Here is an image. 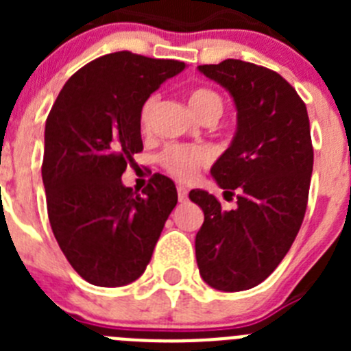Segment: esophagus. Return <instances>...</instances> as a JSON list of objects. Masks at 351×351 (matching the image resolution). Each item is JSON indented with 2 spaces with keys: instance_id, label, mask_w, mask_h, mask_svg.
Wrapping results in <instances>:
<instances>
[{
  "instance_id": "esophagus-1",
  "label": "esophagus",
  "mask_w": 351,
  "mask_h": 351,
  "mask_svg": "<svg viewBox=\"0 0 351 351\" xmlns=\"http://www.w3.org/2000/svg\"><path fill=\"white\" fill-rule=\"evenodd\" d=\"M178 198L179 202H186L188 200V190H186L184 186H178Z\"/></svg>"
}]
</instances>
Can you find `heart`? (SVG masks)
Returning a JSON list of instances; mask_svg holds the SVG:
<instances>
[{"instance_id":"obj_1","label":"heart","mask_w":351,"mask_h":351,"mask_svg":"<svg viewBox=\"0 0 351 351\" xmlns=\"http://www.w3.org/2000/svg\"><path fill=\"white\" fill-rule=\"evenodd\" d=\"M156 96H149L141 108V125L147 128L156 107ZM190 107L202 121H216L223 112V98L209 88H195L188 95ZM209 153L204 147H186V145H167L160 154L163 169L179 181H190L200 167L207 165Z\"/></svg>"}]
</instances>
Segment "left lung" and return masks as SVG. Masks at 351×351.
Wrapping results in <instances>:
<instances>
[{"instance_id": "8db88e82", "label": "left lung", "mask_w": 351, "mask_h": 351, "mask_svg": "<svg viewBox=\"0 0 351 351\" xmlns=\"http://www.w3.org/2000/svg\"><path fill=\"white\" fill-rule=\"evenodd\" d=\"M237 107V132L210 169L237 207L191 190L204 210L195 239L202 280L221 291L250 290L272 274L295 241L308 207L313 144L306 104L276 71L241 60L200 64Z\"/></svg>"}]
</instances>
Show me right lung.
<instances>
[{"instance_id": "1", "label": "right lung", "mask_w": 351, "mask_h": 351, "mask_svg": "<svg viewBox=\"0 0 351 351\" xmlns=\"http://www.w3.org/2000/svg\"><path fill=\"white\" fill-rule=\"evenodd\" d=\"M186 64L130 51L75 71L45 123L42 179L54 237L80 278L123 287L144 274L178 190L154 173L142 193L121 176L141 153V108Z\"/></svg>"}]
</instances>
